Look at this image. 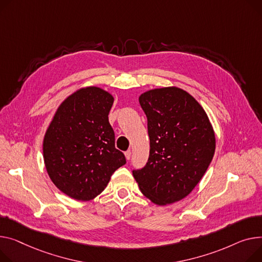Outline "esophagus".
Here are the masks:
<instances>
[{"instance_id": "obj_1", "label": "esophagus", "mask_w": 262, "mask_h": 262, "mask_svg": "<svg viewBox=\"0 0 262 262\" xmlns=\"http://www.w3.org/2000/svg\"><path fill=\"white\" fill-rule=\"evenodd\" d=\"M130 157H132V151L130 150L125 151V158H126V160H129Z\"/></svg>"}]
</instances>
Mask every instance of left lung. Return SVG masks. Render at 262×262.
Masks as SVG:
<instances>
[{"mask_svg":"<svg viewBox=\"0 0 262 262\" xmlns=\"http://www.w3.org/2000/svg\"><path fill=\"white\" fill-rule=\"evenodd\" d=\"M139 102L147 118L149 157L133 170L141 193L157 205L185 198L199 183L216 148L213 126L205 111L176 86L143 93Z\"/></svg>","mask_w":262,"mask_h":262,"instance_id":"obj_1","label":"left lung"}]
</instances>
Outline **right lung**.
<instances>
[{
    "label": "right lung",
    "instance_id": "1",
    "mask_svg": "<svg viewBox=\"0 0 262 262\" xmlns=\"http://www.w3.org/2000/svg\"><path fill=\"white\" fill-rule=\"evenodd\" d=\"M114 97L97 86L68 96L45 133L43 158L50 180L65 195L80 201L96 198L116 169L124 165L115 147L108 114Z\"/></svg>",
    "mask_w": 262,
    "mask_h": 262
}]
</instances>
